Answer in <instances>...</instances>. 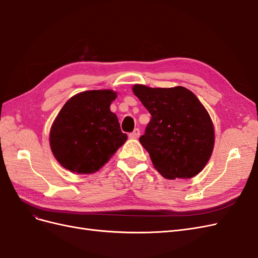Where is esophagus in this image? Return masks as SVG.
I'll return each instance as SVG.
<instances>
[{
    "instance_id": "obj_1",
    "label": "esophagus",
    "mask_w": 258,
    "mask_h": 258,
    "mask_svg": "<svg viewBox=\"0 0 258 258\" xmlns=\"http://www.w3.org/2000/svg\"><path fill=\"white\" fill-rule=\"evenodd\" d=\"M129 137L131 139H138L140 137V129L139 128H136L134 131L131 132V134L129 135Z\"/></svg>"
}]
</instances>
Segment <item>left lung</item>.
Segmentation results:
<instances>
[{
  "label": "left lung",
  "instance_id": "8db88e82",
  "mask_svg": "<svg viewBox=\"0 0 258 258\" xmlns=\"http://www.w3.org/2000/svg\"><path fill=\"white\" fill-rule=\"evenodd\" d=\"M132 91L152 118L140 138L155 169L166 178H190L201 172L214 147V127L206 107L182 86Z\"/></svg>",
  "mask_w": 258,
  "mask_h": 258
}]
</instances>
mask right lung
Instances as JSON below:
<instances>
[{"instance_id":"obj_1","label":"right lung","mask_w":258,"mask_h":258,"mask_svg":"<svg viewBox=\"0 0 258 258\" xmlns=\"http://www.w3.org/2000/svg\"><path fill=\"white\" fill-rule=\"evenodd\" d=\"M110 89L80 92L67 101L53 120L49 143L60 165L77 174L95 173L127 141L110 105Z\"/></svg>"}]
</instances>
